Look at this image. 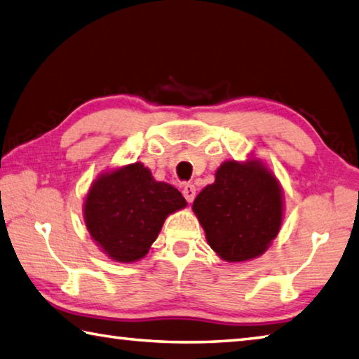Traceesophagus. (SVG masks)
Instances as JSON below:
<instances>
[{
  "mask_svg": "<svg viewBox=\"0 0 359 359\" xmlns=\"http://www.w3.org/2000/svg\"><path fill=\"white\" fill-rule=\"evenodd\" d=\"M195 194H197V189H195L194 184H186L184 187H182V195H184V198L187 200V203L194 201Z\"/></svg>",
  "mask_w": 359,
  "mask_h": 359,
  "instance_id": "1",
  "label": "esophagus"
}]
</instances>
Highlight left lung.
I'll return each mask as SVG.
<instances>
[{"label": "left lung", "instance_id": "left-lung-1", "mask_svg": "<svg viewBox=\"0 0 359 359\" xmlns=\"http://www.w3.org/2000/svg\"><path fill=\"white\" fill-rule=\"evenodd\" d=\"M192 209L214 252L243 262L261 256L278 236L285 201L278 180L261 161H225Z\"/></svg>", "mask_w": 359, "mask_h": 359}]
</instances>
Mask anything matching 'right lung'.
Listing matches in <instances>:
<instances>
[{
    "label": "right lung",
    "instance_id": "add662e5",
    "mask_svg": "<svg viewBox=\"0 0 359 359\" xmlns=\"http://www.w3.org/2000/svg\"><path fill=\"white\" fill-rule=\"evenodd\" d=\"M178 189L156 181L142 162L106 172L92 182L84 222L101 252L117 262L148 253L168 215L186 208Z\"/></svg>",
    "mask_w": 359,
    "mask_h": 359
}]
</instances>
